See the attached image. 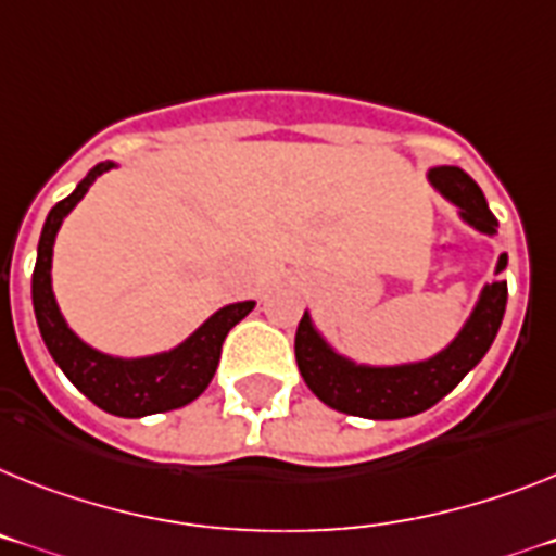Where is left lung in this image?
<instances>
[{
  "label": "left lung",
  "mask_w": 556,
  "mask_h": 556,
  "mask_svg": "<svg viewBox=\"0 0 556 556\" xmlns=\"http://www.w3.org/2000/svg\"><path fill=\"white\" fill-rule=\"evenodd\" d=\"M429 180L460 206L466 223L475 228L494 235V214L489 212L486 198L472 177L458 166H438L429 172ZM508 256L501 254L497 274L506 268ZM508 288L506 279H497L483 288L472 316L458 333V339L429 362L401 367H358L336 356L328 344L321 342L311 325V316H302L293 350H296V365L302 379L314 390L319 401L339 413L372 418V421H390V418H409L424 409L435 407L438 401L450 395L460 384L466 372L478 365L492 348L494 336L501 330L503 314H506Z\"/></svg>",
  "instance_id": "1"
}]
</instances>
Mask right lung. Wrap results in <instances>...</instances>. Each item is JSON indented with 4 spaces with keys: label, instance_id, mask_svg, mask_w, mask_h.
<instances>
[{
    "label": "right lung",
    "instance_id": "1",
    "mask_svg": "<svg viewBox=\"0 0 556 556\" xmlns=\"http://www.w3.org/2000/svg\"><path fill=\"white\" fill-rule=\"evenodd\" d=\"M106 169H112V163H98L70 198L59 200L50 208L45 228H41L36 268H33V311H36L41 339L48 344L55 365L62 367L64 376L96 407L121 415V418H143V415L186 407L189 401H194L206 390L208 381L214 379L217 362H220V348L228 330L235 328L242 316L251 314L254 302L220 307L198 333H191L180 348H175L172 353H161V356L129 358L127 362V358H112L87 348L59 314L53 288H50V260H53V240L62 220Z\"/></svg>",
    "mask_w": 556,
    "mask_h": 556
}]
</instances>
